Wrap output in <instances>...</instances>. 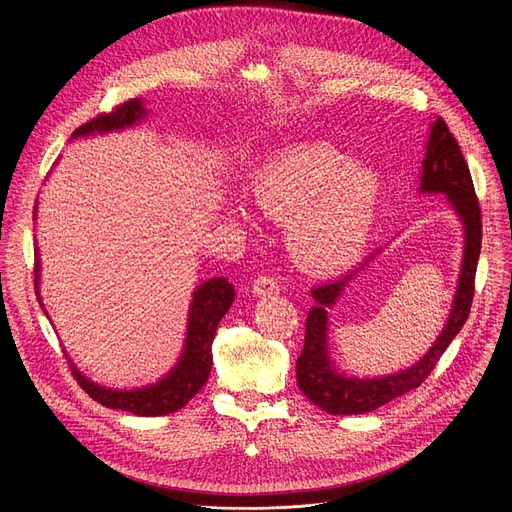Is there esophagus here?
<instances>
[{"label": "esophagus", "mask_w": 512, "mask_h": 512, "mask_svg": "<svg viewBox=\"0 0 512 512\" xmlns=\"http://www.w3.org/2000/svg\"><path fill=\"white\" fill-rule=\"evenodd\" d=\"M253 294H257V297H272V294H278L280 292V282L272 276H257L253 280Z\"/></svg>", "instance_id": "34e87169"}]
</instances>
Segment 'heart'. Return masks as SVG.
<instances>
[{
    "instance_id": "heart-1",
    "label": "heart",
    "mask_w": 512,
    "mask_h": 512,
    "mask_svg": "<svg viewBox=\"0 0 512 512\" xmlns=\"http://www.w3.org/2000/svg\"><path fill=\"white\" fill-rule=\"evenodd\" d=\"M251 197L265 215L288 222V247L299 263L332 272L365 249L378 215L380 178L330 145H297L253 172ZM236 215L251 220L245 203L236 205Z\"/></svg>"
}]
</instances>
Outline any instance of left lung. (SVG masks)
Returning <instances> with one entry per match:
<instances>
[{"label": "left lung", "mask_w": 512, "mask_h": 512, "mask_svg": "<svg viewBox=\"0 0 512 512\" xmlns=\"http://www.w3.org/2000/svg\"><path fill=\"white\" fill-rule=\"evenodd\" d=\"M421 193L446 195L465 228V251L459 284L452 301L446 326L434 346L409 369H402L384 378H346L332 367L328 353V309L336 305L344 286L359 270L346 274L328 284L311 290L315 305L311 307L305 324V346L297 361V382L305 396L319 409L330 415H361L380 409L386 402L419 388L427 375L434 371L440 357L461 332L471 311L477 259L481 251V209L473 188L471 172L461 153L459 143L452 137L446 122L438 118L429 128V141L421 172Z\"/></svg>", "instance_id": "8db88e82"}]
</instances>
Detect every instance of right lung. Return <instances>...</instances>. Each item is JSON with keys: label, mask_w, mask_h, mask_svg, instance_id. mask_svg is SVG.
Instances as JSON below:
<instances>
[{"label": "right lung", "mask_w": 512, "mask_h": 512, "mask_svg": "<svg viewBox=\"0 0 512 512\" xmlns=\"http://www.w3.org/2000/svg\"><path fill=\"white\" fill-rule=\"evenodd\" d=\"M143 116H147L143 101L130 99L116 105L110 114H99L97 118L85 122L83 126H78L72 137H89V134H95V132L122 130L132 126L134 122H139ZM35 257L39 259L37 251H35ZM35 288H37V299L41 303L39 261L35 263ZM232 301H234V286L226 278H211L195 290L191 311H188V328H186V340H184L180 361L166 375V378L159 380L157 384H151L147 388H137V390L103 388L87 380L85 375L76 369V365L68 361L74 380L93 400H97L99 405L107 409L128 411L139 417H157V415L174 413L182 409L186 402L205 386L213 365L211 344L215 338V330H218L220 319L226 315Z\"/></svg>", "instance_id": "add662e5"}]
</instances>
